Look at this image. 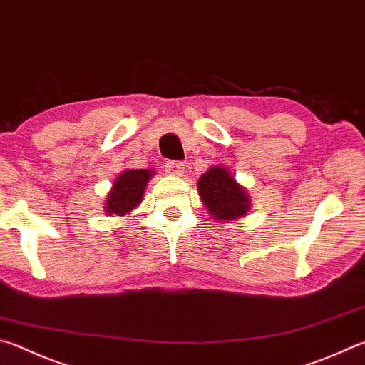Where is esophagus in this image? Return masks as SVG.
Listing matches in <instances>:
<instances>
[{"label":"esophagus","instance_id":"1","mask_svg":"<svg viewBox=\"0 0 365 365\" xmlns=\"http://www.w3.org/2000/svg\"><path fill=\"white\" fill-rule=\"evenodd\" d=\"M164 169H165V172H168L169 175H182L183 174V170H185V168H183V164L182 163H178V161H168L165 163V165H164Z\"/></svg>","mask_w":365,"mask_h":365}]
</instances>
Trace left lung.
Masks as SVG:
<instances>
[{"label":"left lung","mask_w":365,"mask_h":365,"mask_svg":"<svg viewBox=\"0 0 365 365\" xmlns=\"http://www.w3.org/2000/svg\"><path fill=\"white\" fill-rule=\"evenodd\" d=\"M197 191L207 207L209 214L217 222H230L244 217L250 209L247 190L241 187L228 169L214 165L197 180Z\"/></svg>","instance_id":"obj_1"}]
</instances>
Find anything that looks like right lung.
Segmentation results:
<instances>
[{
  "mask_svg": "<svg viewBox=\"0 0 365 365\" xmlns=\"http://www.w3.org/2000/svg\"><path fill=\"white\" fill-rule=\"evenodd\" d=\"M153 175L155 170L150 169H128L121 172L105 201V212L119 217L129 214L142 202L143 191Z\"/></svg>",
  "mask_w": 365,
  "mask_h": 365,
  "instance_id": "1",
  "label": "right lung"
}]
</instances>
